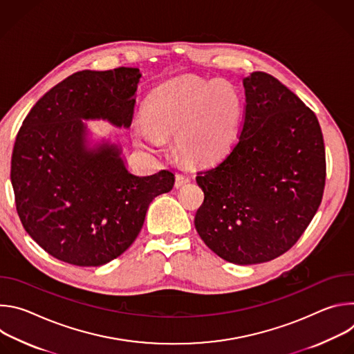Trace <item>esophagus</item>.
Here are the masks:
<instances>
[{
  "label": "esophagus",
  "instance_id": "1",
  "mask_svg": "<svg viewBox=\"0 0 354 354\" xmlns=\"http://www.w3.org/2000/svg\"><path fill=\"white\" fill-rule=\"evenodd\" d=\"M189 182H190L189 176H186V175H176V179H175V187H176V189L183 187V186H186Z\"/></svg>",
  "mask_w": 354,
  "mask_h": 354
}]
</instances>
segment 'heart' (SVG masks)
<instances>
[{
  "label": "heart",
  "mask_w": 354,
  "mask_h": 354,
  "mask_svg": "<svg viewBox=\"0 0 354 354\" xmlns=\"http://www.w3.org/2000/svg\"><path fill=\"white\" fill-rule=\"evenodd\" d=\"M241 97L224 80L183 77L149 95L144 116L137 120L134 138L157 148L175 136L180 156L193 164H207L230 145L241 115Z\"/></svg>",
  "instance_id": "1"
}]
</instances>
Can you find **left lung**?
I'll list each match as a JSON object with an SVG mask.
<instances>
[{
	"label": "left lung",
	"mask_w": 354,
	"mask_h": 354,
	"mask_svg": "<svg viewBox=\"0 0 354 354\" xmlns=\"http://www.w3.org/2000/svg\"><path fill=\"white\" fill-rule=\"evenodd\" d=\"M245 112L228 153L197 172L205 201L194 227L227 262L255 265L287 252L324 194L325 145L315 113L270 74L243 78Z\"/></svg>",
	"instance_id": "left-lung-1"
}]
</instances>
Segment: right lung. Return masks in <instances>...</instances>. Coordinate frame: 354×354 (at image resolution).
I'll use <instances>...</instances> for the list:
<instances>
[{
  "label": "right lung",
  "mask_w": 354,
  "mask_h": 354,
  "mask_svg": "<svg viewBox=\"0 0 354 354\" xmlns=\"http://www.w3.org/2000/svg\"><path fill=\"white\" fill-rule=\"evenodd\" d=\"M140 70L78 71L46 92L25 118L12 151L11 182L25 231L53 258L100 266L140 234L148 206L175 175L127 171L116 144L88 145L82 119L130 127Z\"/></svg>",
  "instance_id": "obj_1"
}]
</instances>
